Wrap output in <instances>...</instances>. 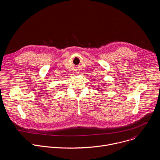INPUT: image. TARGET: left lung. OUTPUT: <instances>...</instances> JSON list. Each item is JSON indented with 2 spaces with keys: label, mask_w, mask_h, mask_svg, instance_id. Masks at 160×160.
I'll use <instances>...</instances> for the list:
<instances>
[{
  "label": "left lung",
  "mask_w": 160,
  "mask_h": 160,
  "mask_svg": "<svg viewBox=\"0 0 160 160\" xmlns=\"http://www.w3.org/2000/svg\"><path fill=\"white\" fill-rule=\"evenodd\" d=\"M102 85H107V84H104V83H103V84H102ZM98 88V89H97V90H100V91H102V90H101V88H100V87H98V88Z\"/></svg>",
  "instance_id": "obj_1"
}]
</instances>
